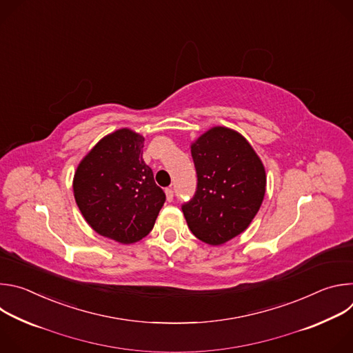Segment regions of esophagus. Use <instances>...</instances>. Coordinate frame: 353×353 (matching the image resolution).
I'll use <instances>...</instances> for the list:
<instances>
[{
	"instance_id": "34e87169",
	"label": "esophagus",
	"mask_w": 353,
	"mask_h": 353,
	"mask_svg": "<svg viewBox=\"0 0 353 353\" xmlns=\"http://www.w3.org/2000/svg\"><path fill=\"white\" fill-rule=\"evenodd\" d=\"M165 192H166V198H168V201H169V203H170V201H173V190L172 188H166L165 190Z\"/></svg>"
}]
</instances>
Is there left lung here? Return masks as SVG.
<instances>
[{
    "label": "left lung",
    "mask_w": 353,
    "mask_h": 353,
    "mask_svg": "<svg viewBox=\"0 0 353 353\" xmlns=\"http://www.w3.org/2000/svg\"><path fill=\"white\" fill-rule=\"evenodd\" d=\"M196 190L181 210L190 230L219 245L247 229L265 195V169L248 141L214 127L191 143Z\"/></svg>",
    "instance_id": "left-lung-1"
}]
</instances>
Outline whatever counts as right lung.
Listing matches in <instances>:
<instances>
[{
    "label": "right lung",
    "mask_w": 353,
    "mask_h": 353,
    "mask_svg": "<svg viewBox=\"0 0 353 353\" xmlns=\"http://www.w3.org/2000/svg\"><path fill=\"white\" fill-rule=\"evenodd\" d=\"M143 141L130 128L117 130L89 150L74 174V196L88 225L123 244L152 230L166 199L142 159Z\"/></svg>",
    "instance_id": "right-lung-1"
}]
</instances>
